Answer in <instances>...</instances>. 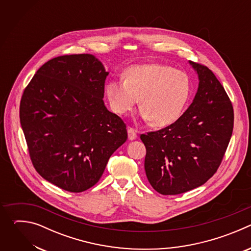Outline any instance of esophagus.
<instances>
[{
  "instance_id": "34e87169",
  "label": "esophagus",
  "mask_w": 251,
  "mask_h": 251,
  "mask_svg": "<svg viewBox=\"0 0 251 251\" xmlns=\"http://www.w3.org/2000/svg\"><path fill=\"white\" fill-rule=\"evenodd\" d=\"M128 138L129 140H135L137 138V131L134 129V128H131V127H128Z\"/></svg>"
}]
</instances>
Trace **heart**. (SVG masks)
Masks as SVG:
<instances>
[{"label":"heart","instance_id":"b5f03b06","mask_svg":"<svg viewBox=\"0 0 251 251\" xmlns=\"http://www.w3.org/2000/svg\"><path fill=\"white\" fill-rule=\"evenodd\" d=\"M105 93L111 109L125 115L139 98L140 115L156 127L171 125L180 117L191 93L189 76L181 70L158 63L134 65L124 74V80L106 83Z\"/></svg>","mask_w":251,"mask_h":251}]
</instances>
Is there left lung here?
Returning a JSON list of instances; mask_svg holds the SVG:
<instances>
[{"label": "left lung", "mask_w": 251, "mask_h": 251, "mask_svg": "<svg viewBox=\"0 0 251 251\" xmlns=\"http://www.w3.org/2000/svg\"><path fill=\"white\" fill-rule=\"evenodd\" d=\"M199 76L196 96L176 122L140 136L145 172L155 191L178 195L203 185L223 161L233 130V107L212 71L190 61Z\"/></svg>", "instance_id": "8db88e82"}]
</instances>
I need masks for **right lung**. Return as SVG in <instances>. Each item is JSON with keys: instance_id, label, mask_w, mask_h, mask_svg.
<instances>
[{"instance_id": "1", "label": "right lung", "mask_w": 251, "mask_h": 251, "mask_svg": "<svg viewBox=\"0 0 251 251\" xmlns=\"http://www.w3.org/2000/svg\"><path fill=\"white\" fill-rule=\"evenodd\" d=\"M108 74L92 54L57 56L35 73L23 93L20 120L31 163L64 191L93 187L127 140L125 123L104 105Z\"/></svg>"}]
</instances>
